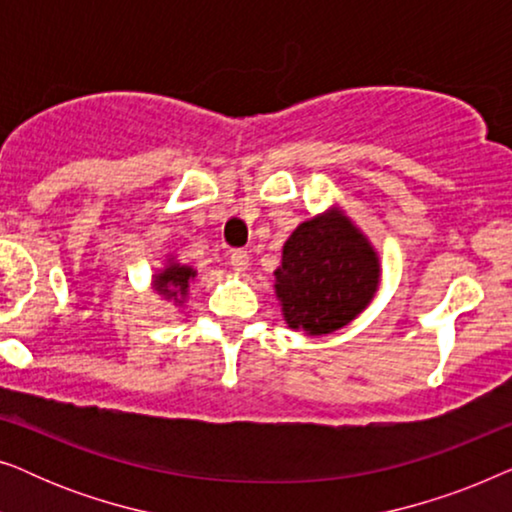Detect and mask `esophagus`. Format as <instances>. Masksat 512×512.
I'll use <instances>...</instances> for the list:
<instances>
[{
    "instance_id": "esophagus-1",
    "label": "esophagus",
    "mask_w": 512,
    "mask_h": 512,
    "mask_svg": "<svg viewBox=\"0 0 512 512\" xmlns=\"http://www.w3.org/2000/svg\"><path fill=\"white\" fill-rule=\"evenodd\" d=\"M230 265H233L235 272H244L249 268V254L244 249H233L230 251Z\"/></svg>"
}]
</instances>
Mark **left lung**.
I'll list each match as a JSON object with an SVG mask.
<instances>
[{"label":"left lung","mask_w":512,"mask_h":512,"mask_svg":"<svg viewBox=\"0 0 512 512\" xmlns=\"http://www.w3.org/2000/svg\"><path fill=\"white\" fill-rule=\"evenodd\" d=\"M380 286V258L352 219L333 207L300 223L282 249L275 293L293 331L326 335L347 326Z\"/></svg>","instance_id":"left-lung-1"}]
</instances>
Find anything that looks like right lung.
I'll return each mask as SVG.
<instances>
[{
	"label": "right lung",
	"instance_id": "add662e5",
	"mask_svg": "<svg viewBox=\"0 0 512 512\" xmlns=\"http://www.w3.org/2000/svg\"><path fill=\"white\" fill-rule=\"evenodd\" d=\"M195 272L191 265H181L170 258L163 270L158 275H153V289H156L165 300H174V303H184L188 296V284L193 282Z\"/></svg>",
	"mask_w": 512,
	"mask_h": 512
}]
</instances>
